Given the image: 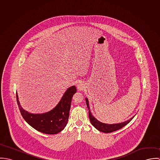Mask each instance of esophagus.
Here are the masks:
<instances>
[{
    "label": "esophagus",
    "mask_w": 160,
    "mask_h": 160,
    "mask_svg": "<svg viewBox=\"0 0 160 160\" xmlns=\"http://www.w3.org/2000/svg\"><path fill=\"white\" fill-rule=\"evenodd\" d=\"M78 89L79 90H80V91H81L82 89H83V86H82V85L81 84H79L78 85Z\"/></svg>",
    "instance_id": "obj_1"
}]
</instances>
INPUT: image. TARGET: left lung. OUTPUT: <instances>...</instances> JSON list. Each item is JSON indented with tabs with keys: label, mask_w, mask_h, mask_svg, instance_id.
<instances>
[{
	"label": "left lung",
	"mask_w": 160,
	"mask_h": 160,
	"mask_svg": "<svg viewBox=\"0 0 160 160\" xmlns=\"http://www.w3.org/2000/svg\"><path fill=\"white\" fill-rule=\"evenodd\" d=\"M86 105L88 106V110H89V119L91 121L92 126L95 128L97 129L100 131V132H105V133H110L112 132L116 131L117 130H119L121 128H122L124 126L127 125L134 118H132L129 120L125 121L122 123H119V124H104L102 122H100L98 120H97L92 114L91 112L90 111V108L89 107V101L88 98H86Z\"/></svg>",
	"instance_id": "obj_1"
}]
</instances>
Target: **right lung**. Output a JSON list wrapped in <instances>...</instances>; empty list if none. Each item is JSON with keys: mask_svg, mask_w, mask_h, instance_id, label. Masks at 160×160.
<instances>
[{"mask_svg": "<svg viewBox=\"0 0 160 160\" xmlns=\"http://www.w3.org/2000/svg\"><path fill=\"white\" fill-rule=\"evenodd\" d=\"M76 92L75 86L69 88L57 107L44 114H31L26 112L20 104L17 93L16 97L20 113L31 126L44 134H55L61 132L67 124L72 98Z\"/></svg>", "mask_w": 160, "mask_h": 160, "instance_id": "obj_1", "label": "right lung"}]
</instances>
